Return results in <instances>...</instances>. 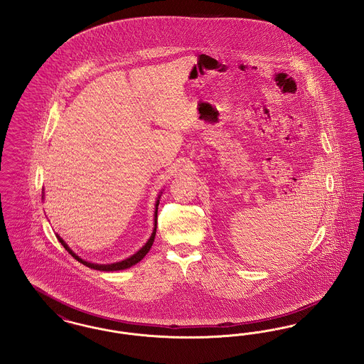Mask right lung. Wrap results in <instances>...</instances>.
<instances>
[{"label":"right lung","mask_w":364,"mask_h":364,"mask_svg":"<svg viewBox=\"0 0 364 364\" xmlns=\"http://www.w3.org/2000/svg\"><path fill=\"white\" fill-rule=\"evenodd\" d=\"M161 193L162 192H159V195H158V198H156V213H154V215H156V218H154V221H156V225H154V230H153V233H151V236H150V239L147 240V242L139 250L138 252H135L132 257H129V258H127V259L120 260V262H116V263H107V264H100V263H91V262H87V260L82 259L79 255H76L72 250H70V247H68V244L64 242L58 235H57V239H58V242H61L63 245H64V248L70 252V255L75 258V259L77 260V262H80V263H83V264H86L87 267H90V269H94V270H100V272H116V270H124V269H128V267H131V266H134V264H136L138 262L143 259L144 257H146V254L150 251V248H151V245H153V242H154V239H156V211H158V205H159V198H161Z\"/></svg>","instance_id":"obj_1"}]
</instances>
